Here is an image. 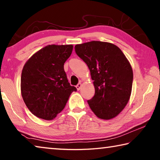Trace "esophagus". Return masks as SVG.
Returning <instances> with one entry per match:
<instances>
[{"label": "esophagus", "instance_id": "obj_1", "mask_svg": "<svg viewBox=\"0 0 160 160\" xmlns=\"http://www.w3.org/2000/svg\"><path fill=\"white\" fill-rule=\"evenodd\" d=\"M81 86H82V85H81V83L80 82V83H78V85H76V88H77V90H80V88H81Z\"/></svg>", "mask_w": 160, "mask_h": 160}]
</instances>
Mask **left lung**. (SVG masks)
<instances>
[{"mask_svg": "<svg viewBox=\"0 0 160 160\" xmlns=\"http://www.w3.org/2000/svg\"><path fill=\"white\" fill-rule=\"evenodd\" d=\"M75 53L88 65L95 93L88 103L97 117H116L128 104L133 73L131 64L117 46L92 41L77 44Z\"/></svg>", "mask_w": 160, "mask_h": 160, "instance_id": "obj_1", "label": "left lung"}]
</instances>
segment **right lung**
Listing matches in <instances>:
<instances>
[{
  "label": "right lung",
  "mask_w": 160,
  "mask_h": 160,
  "mask_svg": "<svg viewBox=\"0 0 160 160\" xmlns=\"http://www.w3.org/2000/svg\"><path fill=\"white\" fill-rule=\"evenodd\" d=\"M72 45H48L28 59L21 75V94L29 110L38 118L52 120L64 109L76 88L68 82L64 63Z\"/></svg>",
  "instance_id": "obj_1"
}]
</instances>
